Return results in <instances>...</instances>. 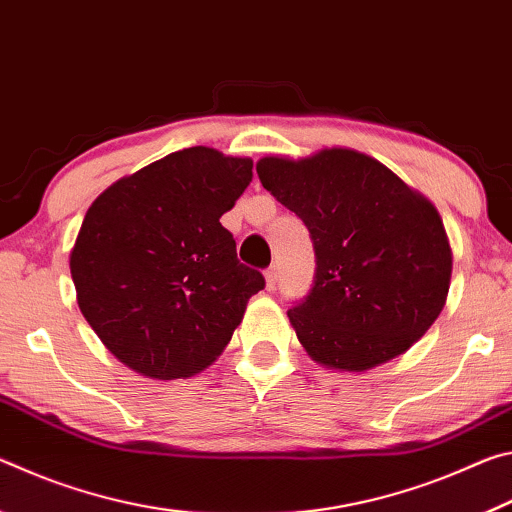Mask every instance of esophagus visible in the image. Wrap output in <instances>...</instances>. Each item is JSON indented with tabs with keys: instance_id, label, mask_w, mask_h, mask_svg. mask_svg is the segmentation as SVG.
I'll list each match as a JSON object with an SVG mask.
<instances>
[{
	"instance_id": "1",
	"label": "esophagus",
	"mask_w": 512,
	"mask_h": 512,
	"mask_svg": "<svg viewBox=\"0 0 512 512\" xmlns=\"http://www.w3.org/2000/svg\"><path fill=\"white\" fill-rule=\"evenodd\" d=\"M264 277H266V289L268 291H273L275 289V284H277V266L273 264V266H268L266 268V273H264Z\"/></svg>"
}]
</instances>
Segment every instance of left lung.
<instances>
[{
	"label": "left lung",
	"instance_id": "8db88e82",
	"mask_svg": "<svg viewBox=\"0 0 512 512\" xmlns=\"http://www.w3.org/2000/svg\"><path fill=\"white\" fill-rule=\"evenodd\" d=\"M257 176L314 241V287L289 309L309 357L329 370L366 372L418 343L443 311L452 280L436 205L345 146L298 160L266 155Z\"/></svg>",
	"mask_w": 512,
	"mask_h": 512
}]
</instances>
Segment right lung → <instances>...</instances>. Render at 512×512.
I'll list each match as a JSON object with an SVG mask.
<instances>
[{"label":"right lung","mask_w":512,"mask_h":512,"mask_svg":"<svg viewBox=\"0 0 512 512\" xmlns=\"http://www.w3.org/2000/svg\"><path fill=\"white\" fill-rule=\"evenodd\" d=\"M253 160L192 146L119 178L90 205L69 268L101 343L151 379L205 370L230 343L264 275L221 225Z\"/></svg>","instance_id":"add662e5"}]
</instances>
